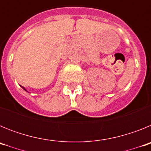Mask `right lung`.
I'll use <instances>...</instances> for the list:
<instances>
[{"label":"right lung","mask_w":151,"mask_h":151,"mask_svg":"<svg viewBox=\"0 0 151 151\" xmlns=\"http://www.w3.org/2000/svg\"><path fill=\"white\" fill-rule=\"evenodd\" d=\"M22 88H23L24 89V90H25V91H26V88H24V87H22ZM28 92V91H27Z\"/></svg>","instance_id":"1"}]
</instances>
